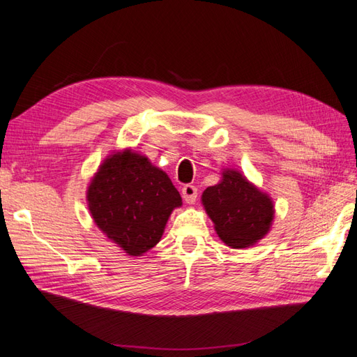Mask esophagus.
<instances>
[{"mask_svg":"<svg viewBox=\"0 0 357 357\" xmlns=\"http://www.w3.org/2000/svg\"><path fill=\"white\" fill-rule=\"evenodd\" d=\"M181 195H183V199H185L188 204H195L198 197V189L192 185H186L181 189Z\"/></svg>","mask_w":357,"mask_h":357,"instance_id":"1","label":"esophagus"}]
</instances>
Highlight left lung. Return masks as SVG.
Here are the masks:
<instances>
[{"instance_id":"1","label":"left lung","mask_w":357,"mask_h":357,"mask_svg":"<svg viewBox=\"0 0 357 357\" xmlns=\"http://www.w3.org/2000/svg\"><path fill=\"white\" fill-rule=\"evenodd\" d=\"M205 213L214 223L219 238L232 248L256 244L271 231L274 202L234 168L222 171V180L201 197Z\"/></svg>"}]
</instances>
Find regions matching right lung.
Masks as SVG:
<instances>
[{"label":"right lung","mask_w":357,"mask_h":357,"mask_svg":"<svg viewBox=\"0 0 357 357\" xmlns=\"http://www.w3.org/2000/svg\"><path fill=\"white\" fill-rule=\"evenodd\" d=\"M86 201L98 229L131 257L160 241L172 210L183 204L167 172L131 149L102 160Z\"/></svg>","instance_id":"obj_1"}]
</instances>
